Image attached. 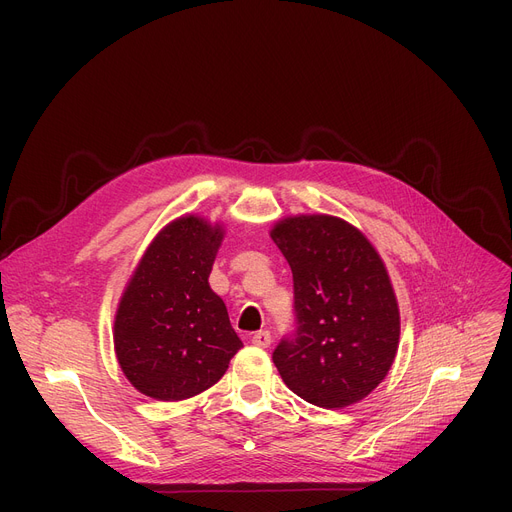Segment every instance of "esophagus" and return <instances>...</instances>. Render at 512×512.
<instances>
[{"instance_id": "obj_1", "label": "esophagus", "mask_w": 512, "mask_h": 512, "mask_svg": "<svg viewBox=\"0 0 512 512\" xmlns=\"http://www.w3.org/2000/svg\"><path fill=\"white\" fill-rule=\"evenodd\" d=\"M251 342L255 344V346H261V348H267L272 344V334L267 332V330H261V332H255L253 334V338H251Z\"/></svg>"}]
</instances>
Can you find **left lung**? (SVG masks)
I'll use <instances>...</instances> for the list:
<instances>
[{"label": "left lung", "mask_w": 512, "mask_h": 512, "mask_svg": "<svg viewBox=\"0 0 512 512\" xmlns=\"http://www.w3.org/2000/svg\"><path fill=\"white\" fill-rule=\"evenodd\" d=\"M270 236L294 284L297 330L272 355L284 384L321 409L355 405L398 351L400 313L382 257L363 232L324 213L284 218Z\"/></svg>", "instance_id": "obj_1"}]
</instances>
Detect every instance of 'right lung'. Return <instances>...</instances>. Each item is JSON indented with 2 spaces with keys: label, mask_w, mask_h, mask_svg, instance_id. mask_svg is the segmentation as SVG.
I'll list each match as a JSON object with an SVG mask.
<instances>
[{
  "label": "right lung",
  "mask_w": 512,
  "mask_h": 512,
  "mask_svg": "<svg viewBox=\"0 0 512 512\" xmlns=\"http://www.w3.org/2000/svg\"><path fill=\"white\" fill-rule=\"evenodd\" d=\"M222 238L220 224L182 215L153 238L122 294L116 357L145 396L174 402L201 394L242 346L207 282Z\"/></svg>",
  "instance_id": "1"
}]
</instances>
